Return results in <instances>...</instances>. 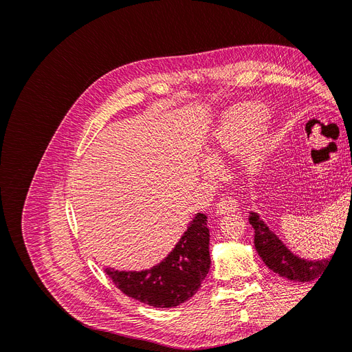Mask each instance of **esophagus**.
I'll return each mask as SVG.
<instances>
[{"instance_id": "34e87169", "label": "esophagus", "mask_w": 352, "mask_h": 352, "mask_svg": "<svg viewBox=\"0 0 352 352\" xmlns=\"http://www.w3.org/2000/svg\"><path fill=\"white\" fill-rule=\"evenodd\" d=\"M238 210V202L230 198V197H225L221 198L217 202V207H216V212L217 216H223V214H229V212H233Z\"/></svg>"}]
</instances>
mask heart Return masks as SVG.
<instances>
[{
    "label": "heart",
    "mask_w": 352,
    "mask_h": 352,
    "mask_svg": "<svg viewBox=\"0 0 352 352\" xmlns=\"http://www.w3.org/2000/svg\"><path fill=\"white\" fill-rule=\"evenodd\" d=\"M267 119V107L257 101L238 104L223 113L210 135L207 162L214 163L220 157L238 151L239 170L254 176L272 150L270 135L264 126Z\"/></svg>",
    "instance_id": "obj_1"
}]
</instances>
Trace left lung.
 Segmentation results:
<instances>
[{
    "instance_id": "left-lung-1",
    "label": "left lung",
    "mask_w": 352,
    "mask_h": 352,
    "mask_svg": "<svg viewBox=\"0 0 352 352\" xmlns=\"http://www.w3.org/2000/svg\"><path fill=\"white\" fill-rule=\"evenodd\" d=\"M248 220L255 232V250L272 272L294 282H311L322 278L330 258L305 260L300 255H295L260 219L258 212L251 211Z\"/></svg>"
}]
</instances>
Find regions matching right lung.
<instances>
[{
  "mask_svg": "<svg viewBox=\"0 0 352 352\" xmlns=\"http://www.w3.org/2000/svg\"><path fill=\"white\" fill-rule=\"evenodd\" d=\"M207 216L197 212L175 248L151 269H104L113 283L133 300L155 308H172L192 298L210 270Z\"/></svg>",
  "mask_w": 352,
  "mask_h": 352,
  "instance_id": "right-lung-1",
  "label": "right lung"
}]
</instances>
